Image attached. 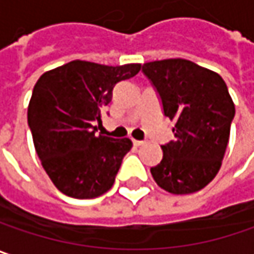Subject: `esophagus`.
Segmentation results:
<instances>
[{
	"mask_svg": "<svg viewBox=\"0 0 254 254\" xmlns=\"http://www.w3.org/2000/svg\"><path fill=\"white\" fill-rule=\"evenodd\" d=\"M132 142H133V145H135V146H141V145L145 143L143 141H138V139H132Z\"/></svg>",
	"mask_w": 254,
	"mask_h": 254,
	"instance_id": "34e87169",
	"label": "esophagus"
}]
</instances>
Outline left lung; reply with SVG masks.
Here are the masks:
<instances>
[{
    "mask_svg": "<svg viewBox=\"0 0 254 254\" xmlns=\"http://www.w3.org/2000/svg\"><path fill=\"white\" fill-rule=\"evenodd\" d=\"M158 90L164 115L175 122L174 141L162 145V161L151 168L158 186L191 194L207 186L221 167L234 118V103L221 76L186 59L142 66Z\"/></svg>",
    "mask_w": 254,
    "mask_h": 254,
    "instance_id": "obj_1",
    "label": "left lung"
}]
</instances>
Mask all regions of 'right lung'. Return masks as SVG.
<instances>
[{
	"instance_id": "add662e5",
	"label": "right lung",
	"mask_w": 254,
	"mask_h": 254,
	"mask_svg": "<svg viewBox=\"0 0 254 254\" xmlns=\"http://www.w3.org/2000/svg\"><path fill=\"white\" fill-rule=\"evenodd\" d=\"M139 70V63L105 66L73 60L40 76L27 119L41 165L63 194L83 200L112 188L132 141L96 135L93 122H100L115 84Z\"/></svg>"
}]
</instances>
